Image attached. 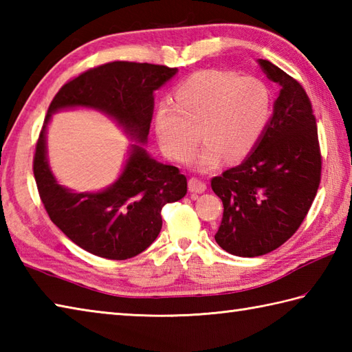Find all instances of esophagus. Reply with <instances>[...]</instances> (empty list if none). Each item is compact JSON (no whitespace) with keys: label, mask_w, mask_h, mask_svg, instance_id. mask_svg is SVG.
Masks as SVG:
<instances>
[{"label":"esophagus","mask_w":352,"mask_h":352,"mask_svg":"<svg viewBox=\"0 0 352 352\" xmlns=\"http://www.w3.org/2000/svg\"><path fill=\"white\" fill-rule=\"evenodd\" d=\"M208 189V186L203 180H199L197 177H190L189 178V190L192 194H203V192Z\"/></svg>","instance_id":"obj_1"}]
</instances>
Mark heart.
I'll return each mask as SVG.
<instances>
[{
  "label": "heart",
  "mask_w": 352,
  "mask_h": 352,
  "mask_svg": "<svg viewBox=\"0 0 352 352\" xmlns=\"http://www.w3.org/2000/svg\"><path fill=\"white\" fill-rule=\"evenodd\" d=\"M175 102L157 108L155 134L164 154L184 163L194 154L197 131L206 146L195 168L210 170L221 162H235L250 153L270 119L272 96L263 80L238 78L221 70L192 74L177 88Z\"/></svg>",
  "instance_id": "b5f03b06"
}]
</instances>
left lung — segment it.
Segmentation results:
<instances>
[{"mask_svg":"<svg viewBox=\"0 0 352 352\" xmlns=\"http://www.w3.org/2000/svg\"><path fill=\"white\" fill-rule=\"evenodd\" d=\"M258 64L279 87L273 116L249 157L210 183L224 206L215 241L243 258L270 253L294 235L318 194L322 172L305 89L270 60Z\"/></svg>","mask_w":352,"mask_h":352,"instance_id":"obj_1","label":"left lung"}]
</instances>
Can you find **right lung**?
Segmentation results:
<instances>
[{
  "mask_svg": "<svg viewBox=\"0 0 352 352\" xmlns=\"http://www.w3.org/2000/svg\"><path fill=\"white\" fill-rule=\"evenodd\" d=\"M177 68L116 60L67 82L48 107L33 158V174L52 221L74 244L96 256L129 259L146 250L162 230L164 204L182 199L188 180L170 164L155 162L143 148L154 113V91ZM99 109L142 145H131L121 177L107 190L78 195L59 185L47 166L45 131L53 112L65 107Z\"/></svg>",
  "mask_w": 352,
  "mask_h": 352,
  "instance_id": "add662e5",
  "label": "right lung"
}]
</instances>
